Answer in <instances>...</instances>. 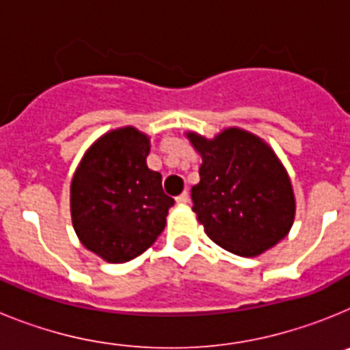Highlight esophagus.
<instances>
[{
	"label": "esophagus",
	"mask_w": 350,
	"mask_h": 350,
	"mask_svg": "<svg viewBox=\"0 0 350 350\" xmlns=\"http://www.w3.org/2000/svg\"><path fill=\"white\" fill-rule=\"evenodd\" d=\"M177 203L178 205H185V203H189V193H187V191H184L182 194H178Z\"/></svg>",
	"instance_id": "obj_1"
}]
</instances>
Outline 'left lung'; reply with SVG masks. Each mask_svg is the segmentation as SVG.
Segmentation results:
<instances>
[{"instance_id":"8db88e82","label":"left lung","mask_w":350,"mask_h":350,"mask_svg":"<svg viewBox=\"0 0 350 350\" xmlns=\"http://www.w3.org/2000/svg\"><path fill=\"white\" fill-rule=\"evenodd\" d=\"M202 154L193 210L210 240L252 258L279 243L295 221V194L280 161L261 138L230 128L206 140L187 135Z\"/></svg>"}]
</instances>
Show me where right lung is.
<instances>
[{
  "mask_svg": "<svg viewBox=\"0 0 350 350\" xmlns=\"http://www.w3.org/2000/svg\"><path fill=\"white\" fill-rule=\"evenodd\" d=\"M144 133L120 128L89 148L71 180V219L83 247L108 262L137 258L157 240L175 200L148 170Z\"/></svg>",
  "mask_w": 350,
  "mask_h": 350,
  "instance_id": "right-lung-1",
  "label": "right lung"
}]
</instances>
